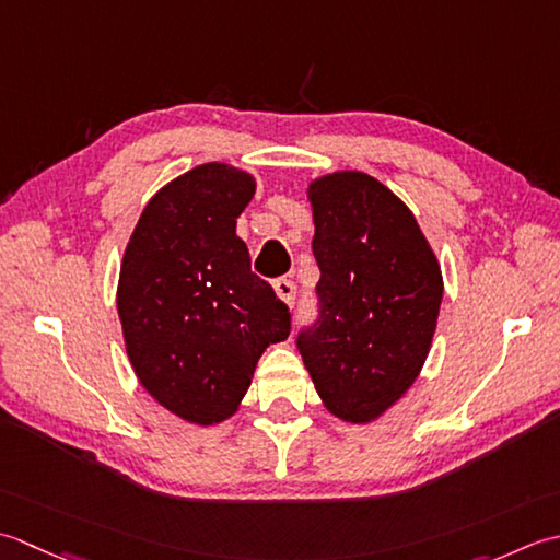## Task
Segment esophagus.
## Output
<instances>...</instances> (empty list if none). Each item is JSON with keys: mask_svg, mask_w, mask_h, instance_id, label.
<instances>
[{"mask_svg": "<svg viewBox=\"0 0 560 560\" xmlns=\"http://www.w3.org/2000/svg\"><path fill=\"white\" fill-rule=\"evenodd\" d=\"M276 292H278V296H280L284 304H290V306L294 304L296 288H294V282L290 278H278L276 280Z\"/></svg>", "mask_w": 560, "mask_h": 560, "instance_id": "1", "label": "esophagus"}]
</instances>
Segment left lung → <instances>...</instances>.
<instances>
[{
  "instance_id": "left-lung-1",
  "label": "left lung",
  "mask_w": 560,
  "mask_h": 560,
  "mask_svg": "<svg viewBox=\"0 0 560 560\" xmlns=\"http://www.w3.org/2000/svg\"><path fill=\"white\" fill-rule=\"evenodd\" d=\"M318 316L296 350L330 413L370 423L406 394L438 326L442 272L406 205L340 171L310 188Z\"/></svg>"
}]
</instances>
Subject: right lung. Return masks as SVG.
I'll use <instances>...</instances> for the list:
<instances>
[{
    "label": "right lung",
    "instance_id": "add662e5",
    "mask_svg": "<svg viewBox=\"0 0 560 560\" xmlns=\"http://www.w3.org/2000/svg\"><path fill=\"white\" fill-rule=\"evenodd\" d=\"M256 184L202 164L147 202L125 248L118 314L137 380L171 413L198 425L230 418L290 310L250 272L236 217Z\"/></svg>",
    "mask_w": 560,
    "mask_h": 560
}]
</instances>
